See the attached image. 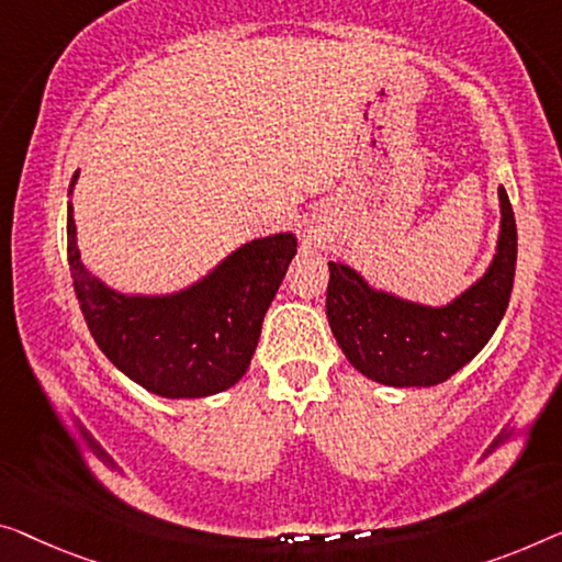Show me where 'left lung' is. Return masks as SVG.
<instances>
[{
  "label": "left lung",
  "instance_id": "left-lung-1",
  "mask_svg": "<svg viewBox=\"0 0 562 562\" xmlns=\"http://www.w3.org/2000/svg\"><path fill=\"white\" fill-rule=\"evenodd\" d=\"M499 206L495 262L447 307L404 303L368 288L350 267L328 262V323L358 371L386 386H437L487 346L509 305L517 262V224L505 189H499Z\"/></svg>",
  "mask_w": 562,
  "mask_h": 562
}]
</instances>
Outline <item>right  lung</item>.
Instances as JSON below:
<instances>
[{
	"instance_id": "1",
	"label": "right lung",
	"mask_w": 562,
	"mask_h": 562,
	"mask_svg": "<svg viewBox=\"0 0 562 562\" xmlns=\"http://www.w3.org/2000/svg\"><path fill=\"white\" fill-rule=\"evenodd\" d=\"M295 252L292 234H274L239 247L179 295L125 297L82 267L67 206V262L90 335L115 368L166 398L212 396L245 375Z\"/></svg>"
}]
</instances>
